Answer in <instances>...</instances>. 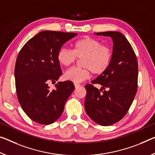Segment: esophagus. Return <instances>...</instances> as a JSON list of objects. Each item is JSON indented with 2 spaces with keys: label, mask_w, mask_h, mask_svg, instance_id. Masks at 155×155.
Masks as SVG:
<instances>
[{
  "label": "esophagus",
  "mask_w": 155,
  "mask_h": 155,
  "mask_svg": "<svg viewBox=\"0 0 155 155\" xmlns=\"http://www.w3.org/2000/svg\"><path fill=\"white\" fill-rule=\"evenodd\" d=\"M80 86H81V85L78 84V83H74V87H75V88H78V87H79Z\"/></svg>",
  "instance_id": "1"
}]
</instances>
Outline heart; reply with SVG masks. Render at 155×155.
I'll return each mask as SVG.
<instances>
[{"instance_id": "heart-1", "label": "heart", "mask_w": 155, "mask_h": 155, "mask_svg": "<svg viewBox=\"0 0 155 155\" xmlns=\"http://www.w3.org/2000/svg\"><path fill=\"white\" fill-rule=\"evenodd\" d=\"M73 50L63 48L57 54V60L65 67L72 65L77 58L82 59L83 68H72L66 71L64 78L74 83H79L90 77L91 72L101 75L106 72L111 64L113 53L107 45H103L97 39L83 37L72 45Z\"/></svg>"}]
</instances>
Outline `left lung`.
<instances>
[{
	"instance_id": "1",
	"label": "left lung",
	"mask_w": 155,
	"mask_h": 155,
	"mask_svg": "<svg viewBox=\"0 0 155 155\" xmlns=\"http://www.w3.org/2000/svg\"><path fill=\"white\" fill-rule=\"evenodd\" d=\"M95 34L112 38L113 56L106 72L91 81L101 85L100 90L92 85H85L84 105L91 119L107 126L119 121L131 106L137 90L138 63L133 49L123 34L104 31ZM105 88L107 91L100 92Z\"/></svg>"
}]
</instances>
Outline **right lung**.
<instances>
[{
    "label": "right lung",
    "mask_w": 155,
    "mask_h": 155,
    "mask_svg": "<svg viewBox=\"0 0 155 155\" xmlns=\"http://www.w3.org/2000/svg\"><path fill=\"white\" fill-rule=\"evenodd\" d=\"M76 33L43 31L27 42L17 56L14 77L18 101L25 114L36 123L53 124L62 114L66 101L74 90L70 81L58 82L62 74L57 54Z\"/></svg>",
    "instance_id": "right-lung-1"
}]
</instances>
